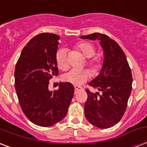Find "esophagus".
<instances>
[{"instance_id": "obj_1", "label": "esophagus", "mask_w": 147, "mask_h": 147, "mask_svg": "<svg viewBox=\"0 0 147 147\" xmlns=\"http://www.w3.org/2000/svg\"><path fill=\"white\" fill-rule=\"evenodd\" d=\"M74 87H75V91L76 92L78 91V90H80V89H82V88L81 86H75Z\"/></svg>"}]
</instances>
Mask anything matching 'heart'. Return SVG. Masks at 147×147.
Returning a JSON list of instances; mask_svg holds the SVG:
<instances>
[{
	"label": "heart",
	"instance_id": "b5f03b06",
	"mask_svg": "<svg viewBox=\"0 0 147 147\" xmlns=\"http://www.w3.org/2000/svg\"><path fill=\"white\" fill-rule=\"evenodd\" d=\"M77 49L83 54V55L90 59L93 57L96 54V49L95 47L90 43L82 42L78 44L77 45ZM55 60L57 65L59 69H65L68 67V61H67V51L65 49H59L55 55ZM93 69H98L100 65V60L98 59H94L89 61ZM90 76V73L86 69H72L67 71L62 76V79L64 82L74 84V85H81L86 82Z\"/></svg>",
	"mask_w": 147,
	"mask_h": 147
}]
</instances>
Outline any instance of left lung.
Masks as SVG:
<instances>
[{
	"label": "left lung",
	"mask_w": 147,
	"mask_h": 147,
	"mask_svg": "<svg viewBox=\"0 0 147 147\" xmlns=\"http://www.w3.org/2000/svg\"><path fill=\"white\" fill-rule=\"evenodd\" d=\"M82 39L98 40L103 50L100 72L88 85L97 89H88L84 110L87 120L100 129L112 127L119 122L126 109L132 91L133 78L125 54L116 41L106 34L94 33Z\"/></svg>",
	"instance_id": "1"
}]
</instances>
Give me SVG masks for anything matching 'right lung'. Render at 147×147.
<instances>
[{
  "instance_id": "right-lung-1",
  "label": "right lung",
  "mask_w": 147,
  "mask_h": 147,
  "mask_svg": "<svg viewBox=\"0 0 147 147\" xmlns=\"http://www.w3.org/2000/svg\"><path fill=\"white\" fill-rule=\"evenodd\" d=\"M60 37L41 33L24 47L14 70V87L24 115L37 126L48 127L62 120L74 96L73 85L60 82L50 91L49 80L59 75L55 55Z\"/></svg>"
}]
</instances>
